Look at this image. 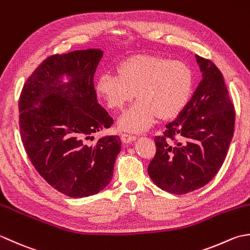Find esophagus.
<instances>
[{
  "label": "esophagus",
  "instance_id": "esophagus-1",
  "mask_svg": "<svg viewBox=\"0 0 250 250\" xmlns=\"http://www.w3.org/2000/svg\"><path fill=\"white\" fill-rule=\"evenodd\" d=\"M122 141L124 144H130L131 141H134L136 139V136H134L132 134H128V132H122Z\"/></svg>",
  "mask_w": 250,
  "mask_h": 250
}]
</instances>
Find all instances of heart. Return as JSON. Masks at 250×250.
<instances>
[{
  "label": "heart",
  "mask_w": 250,
  "mask_h": 250,
  "mask_svg": "<svg viewBox=\"0 0 250 250\" xmlns=\"http://www.w3.org/2000/svg\"><path fill=\"white\" fill-rule=\"evenodd\" d=\"M193 74L182 61L137 56L124 61L118 73H103L96 84L97 94L106 106L121 110L135 98L139 100L119 121L122 129L142 131L155 116L162 120L179 114L190 99Z\"/></svg>",
  "instance_id": "1"
}]
</instances>
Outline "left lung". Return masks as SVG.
Returning a JSON list of instances; mask_svg holds the SVG:
<instances>
[{
	"mask_svg": "<svg viewBox=\"0 0 250 250\" xmlns=\"http://www.w3.org/2000/svg\"><path fill=\"white\" fill-rule=\"evenodd\" d=\"M202 80L177 119L155 136L156 152L147 174L162 190L187 194L207 185L226 160L235 110L223 75L209 59L196 55Z\"/></svg>",
	"mask_w": 250,
	"mask_h": 250,
	"instance_id": "1",
	"label": "left lung"
}]
</instances>
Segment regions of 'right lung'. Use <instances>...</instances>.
<instances>
[{
    "label": "right lung",
    "instance_id": "right-lung-1",
    "mask_svg": "<svg viewBox=\"0 0 250 250\" xmlns=\"http://www.w3.org/2000/svg\"><path fill=\"white\" fill-rule=\"evenodd\" d=\"M103 55V50L89 48L47 57L29 76L19 97L25 153L48 185L70 197L104 190L121 151L119 136L89 142L93 134L113 124L94 87ZM63 74L70 76L69 83L61 82Z\"/></svg>",
    "mask_w": 250,
    "mask_h": 250
}]
</instances>
